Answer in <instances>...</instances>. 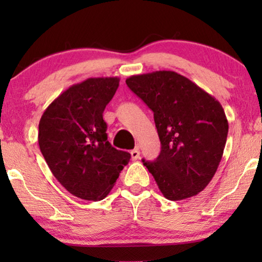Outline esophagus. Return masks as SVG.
Masks as SVG:
<instances>
[{"label": "esophagus", "instance_id": "1", "mask_svg": "<svg viewBox=\"0 0 262 262\" xmlns=\"http://www.w3.org/2000/svg\"><path fill=\"white\" fill-rule=\"evenodd\" d=\"M139 155H141V152H139V149L138 148H135L134 150H131V159L136 161L139 159Z\"/></svg>", "mask_w": 262, "mask_h": 262}]
</instances>
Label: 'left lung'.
I'll list each match as a JSON object with an SVG mask.
<instances>
[{
  "mask_svg": "<svg viewBox=\"0 0 262 262\" xmlns=\"http://www.w3.org/2000/svg\"><path fill=\"white\" fill-rule=\"evenodd\" d=\"M127 87L154 112L161 152L143 160L162 194L191 198L212 180L223 156L229 125L220 101L175 71L126 78Z\"/></svg>",
  "mask_w": 262,
  "mask_h": 262,
  "instance_id": "obj_1",
  "label": "left lung"
}]
</instances>
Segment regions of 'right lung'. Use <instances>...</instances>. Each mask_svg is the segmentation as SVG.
Here are the masks:
<instances>
[{"label":"right lung","mask_w":262,"mask_h":262,"mask_svg":"<svg viewBox=\"0 0 262 262\" xmlns=\"http://www.w3.org/2000/svg\"><path fill=\"white\" fill-rule=\"evenodd\" d=\"M118 85V77H91L71 85L39 121L42 156L60 185L77 198L102 200L130 161V154L107 141L102 118Z\"/></svg>","instance_id":"right-lung-1"}]
</instances>
